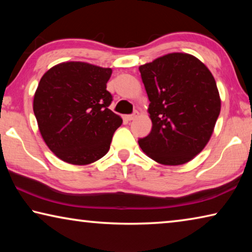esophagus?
<instances>
[{
    "label": "esophagus",
    "mask_w": 252,
    "mask_h": 252,
    "mask_svg": "<svg viewBox=\"0 0 252 252\" xmlns=\"http://www.w3.org/2000/svg\"><path fill=\"white\" fill-rule=\"evenodd\" d=\"M139 116V112L138 111H135V112L133 113V114H130V116H126V120L127 121H132V120H134V119Z\"/></svg>",
    "instance_id": "esophagus-1"
}]
</instances>
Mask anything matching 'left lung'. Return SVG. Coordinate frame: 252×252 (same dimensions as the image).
<instances>
[{"instance_id": "obj_1", "label": "left lung", "mask_w": 252, "mask_h": 252, "mask_svg": "<svg viewBox=\"0 0 252 252\" xmlns=\"http://www.w3.org/2000/svg\"><path fill=\"white\" fill-rule=\"evenodd\" d=\"M139 71L152 121L140 148L160 164L187 163L207 146L220 114L215 78L199 59L181 52L158 58Z\"/></svg>"}]
</instances>
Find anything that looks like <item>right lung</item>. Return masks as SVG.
<instances>
[{
    "label": "right lung",
    "mask_w": 252,
    "mask_h": 252,
    "mask_svg": "<svg viewBox=\"0 0 252 252\" xmlns=\"http://www.w3.org/2000/svg\"><path fill=\"white\" fill-rule=\"evenodd\" d=\"M110 67L62 62L42 76L33 99L40 133L59 159L85 165L108 153L122 118L108 106Z\"/></svg>",
    "instance_id": "right-lung-1"
}]
</instances>
